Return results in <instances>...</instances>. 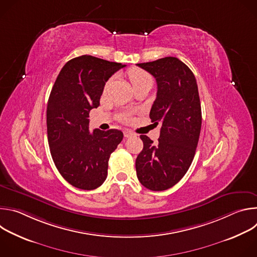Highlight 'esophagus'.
<instances>
[{
  "label": "esophagus",
  "mask_w": 257,
  "mask_h": 257,
  "mask_svg": "<svg viewBox=\"0 0 257 257\" xmlns=\"http://www.w3.org/2000/svg\"><path fill=\"white\" fill-rule=\"evenodd\" d=\"M134 135H135V134H134L132 131L128 130V129L124 130V136H125L126 138H128V137H132V136H134Z\"/></svg>",
  "instance_id": "34e87169"
}]
</instances>
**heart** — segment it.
Returning <instances> with one entry per match:
<instances>
[{"label": "heart", "instance_id": "obj_1", "mask_svg": "<svg viewBox=\"0 0 257 257\" xmlns=\"http://www.w3.org/2000/svg\"><path fill=\"white\" fill-rule=\"evenodd\" d=\"M129 77H130V80L133 84V86L135 87L137 84L141 83L142 81L146 80V79H152L151 75L149 74L148 72H145L141 69H133L130 71L129 73ZM119 119L121 121H124V122H128L130 121L131 119V112H123L119 115Z\"/></svg>", "mask_w": 257, "mask_h": 257}]
</instances>
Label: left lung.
Returning a JSON list of instances; mask_svg holds the SVG:
<instances>
[{
	"instance_id": "left-lung-1",
	"label": "left lung",
	"mask_w": 257,
	"mask_h": 257,
	"mask_svg": "<svg viewBox=\"0 0 257 257\" xmlns=\"http://www.w3.org/2000/svg\"><path fill=\"white\" fill-rule=\"evenodd\" d=\"M158 84L157 98L150 118L161 124L159 143L140 135L143 150L136 159V174L141 184L153 191L173 187L188 171L199 139L201 106L192 71L175 57L140 63Z\"/></svg>"
}]
</instances>
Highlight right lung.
Returning a JSON list of instances; mask_svg holds the SVG:
<instances>
[{"instance_id":"right-lung-1","label":"right lung","mask_w":257,"mask_h":257,"mask_svg":"<svg viewBox=\"0 0 257 257\" xmlns=\"http://www.w3.org/2000/svg\"><path fill=\"white\" fill-rule=\"evenodd\" d=\"M83 55L68 61L52 88L47 107L48 141L62 177L83 190L99 187L107 175L108 159L123 139L117 129L89 132V112L99 105L105 82L124 68Z\"/></svg>"}]
</instances>
